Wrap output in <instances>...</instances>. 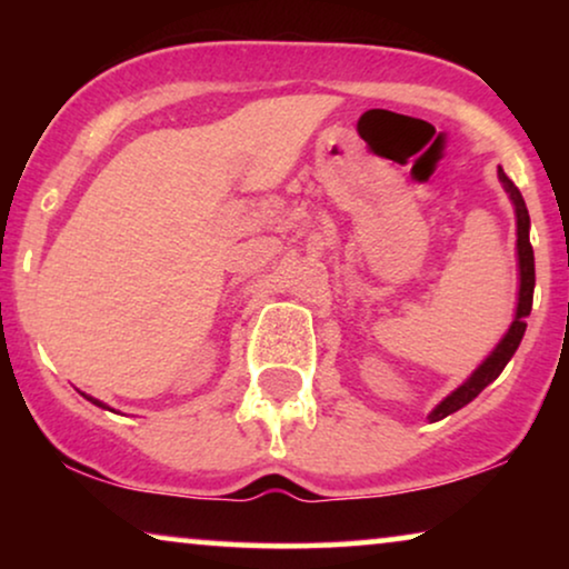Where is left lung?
Segmentation results:
<instances>
[{
  "instance_id": "8db88e82",
  "label": "left lung",
  "mask_w": 569,
  "mask_h": 569,
  "mask_svg": "<svg viewBox=\"0 0 569 569\" xmlns=\"http://www.w3.org/2000/svg\"><path fill=\"white\" fill-rule=\"evenodd\" d=\"M497 176H500V181L505 186V191L510 193L512 204H516V220H518V263H520V292H518V310H516V321L505 333L500 345L492 355L487 357L485 362L479 365V370L473 372V376L466 380L461 388H456L453 393L448 396L446 401H440L435 411L430 415V422H438V419L453 415L466 403L477 399V396L485 391V388L492 383V380L500 376L505 370V365L510 362V357L516 355V349L520 345V339H523L526 333V316L531 313V306H533V284H536V267H533V248H531V240H528V228H531V220H528V209H526V201L520 197L518 186L510 181L508 176H505V170L500 168L497 170Z\"/></svg>"
}]
</instances>
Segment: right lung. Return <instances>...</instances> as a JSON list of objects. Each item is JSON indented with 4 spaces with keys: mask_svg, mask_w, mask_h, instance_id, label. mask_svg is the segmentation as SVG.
Returning a JSON list of instances; mask_svg holds the SVG:
<instances>
[{
    "mask_svg": "<svg viewBox=\"0 0 569 569\" xmlns=\"http://www.w3.org/2000/svg\"><path fill=\"white\" fill-rule=\"evenodd\" d=\"M92 403H98V407H103V401H96V399H90Z\"/></svg>",
    "mask_w": 569,
    "mask_h": 569,
    "instance_id": "add662e5",
    "label": "right lung"
}]
</instances>
